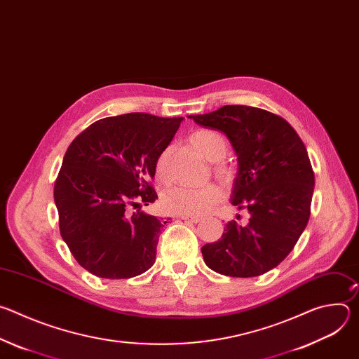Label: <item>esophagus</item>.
<instances>
[{"label":"esophagus","mask_w":359,"mask_h":359,"mask_svg":"<svg viewBox=\"0 0 359 359\" xmlns=\"http://www.w3.org/2000/svg\"><path fill=\"white\" fill-rule=\"evenodd\" d=\"M179 219H182L184 222H190V223H198L200 222V217H196V216H180Z\"/></svg>","instance_id":"esophagus-1"}]
</instances>
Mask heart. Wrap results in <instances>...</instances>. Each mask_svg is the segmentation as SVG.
<instances>
[{
	"label": "heart",
	"mask_w": 359,
	"mask_h": 359,
	"mask_svg": "<svg viewBox=\"0 0 359 359\" xmlns=\"http://www.w3.org/2000/svg\"><path fill=\"white\" fill-rule=\"evenodd\" d=\"M190 146L198 153V155L208 162L216 163L220 162L229 150L227 139L223 133L213 129H200L189 137ZM172 155V147H166L161 151L156 159L155 173L158 180H169V159ZM215 173L223 182H229L233 177V170L223 165L216 163ZM222 189L209 183L201 187H187L176 186L169 189L162 196V206L165 212L176 216H201L210 212L216 204L222 200Z\"/></svg>",
	"instance_id": "heart-1"
}]
</instances>
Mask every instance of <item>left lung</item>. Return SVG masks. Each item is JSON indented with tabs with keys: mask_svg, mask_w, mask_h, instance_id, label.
<instances>
[{
	"mask_svg": "<svg viewBox=\"0 0 359 359\" xmlns=\"http://www.w3.org/2000/svg\"><path fill=\"white\" fill-rule=\"evenodd\" d=\"M187 118L231 142L238 172L230 201L250 213L247 224L229 222L220 240L201 247L204 263L229 277L270 271L290 254L310 219L316 180L302 140L287 121L252 107L226 105Z\"/></svg>",
	"mask_w": 359,
	"mask_h": 359,
	"instance_id": "left-lung-1",
	"label": "left lung"
}]
</instances>
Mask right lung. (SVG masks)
<instances>
[{
    "label": "right lung",
    "mask_w": 359,
    "mask_h": 359,
    "mask_svg": "<svg viewBox=\"0 0 359 359\" xmlns=\"http://www.w3.org/2000/svg\"><path fill=\"white\" fill-rule=\"evenodd\" d=\"M182 121L139 112L105 118L69 144L54 187L60 230L75 260L93 276L130 278L155 263L169 219L140 208L158 198L150 184L156 159Z\"/></svg>",
    "instance_id": "right-lung-1"
}]
</instances>
